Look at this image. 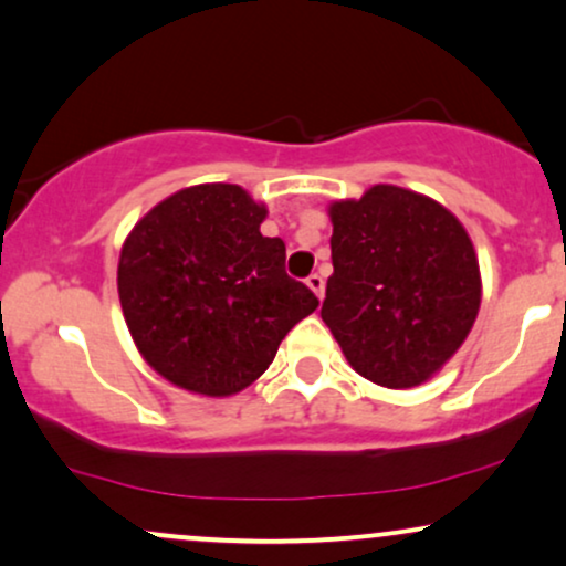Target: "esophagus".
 Instances as JSON below:
<instances>
[{
  "label": "esophagus",
  "mask_w": 566,
  "mask_h": 566,
  "mask_svg": "<svg viewBox=\"0 0 566 566\" xmlns=\"http://www.w3.org/2000/svg\"><path fill=\"white\" fill-rule=\"evenodd\" d=\"M305 284H308V287L313 290V295L322 301V297H324V276L322 274H311L308 279H305Z\"/></svg>",
  "instance_id": "esophagus-1"
}]
</instances>
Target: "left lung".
<instances>
[{
  "mask_svg": "<svg viewBox=\"0 0 566 566\" xmlns=\"http://www.w3.org/2000/svg\"><path fill=\"white\" fill-rule=\"evenodd\" d=\"M322 318L360 377L390 390L432 379L478 318L482 279L464 223L432 197L374 184L335 200Z\"/></svg>",
  "mask_w": 566,
  "mask_h": 566,
  "instance_id": "obj_1",
  "label": "left lung"
}]
</instances>
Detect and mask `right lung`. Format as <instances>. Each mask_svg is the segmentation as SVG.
I'll list each match as a JSON object with an SVG mask.
<instances>
[{
  "mask_svg": "<svg viewBox=\"0 0 566 566\" xmlns=\"http://www.w3.org/2000/svg\"><path fill=\"white\" fill-rule=\"evenodd\" d=\"M265 213L240 184H195L128 231L118 261L126 326L142 358L181 390H244L318 308L284 271V242L261 234Z\"/></svg>",
  "mask_w": 566,
  "mask_h": 566,
  "instance_id": "right-lung-1",
  "label": "right lung"
}]
</instances>
